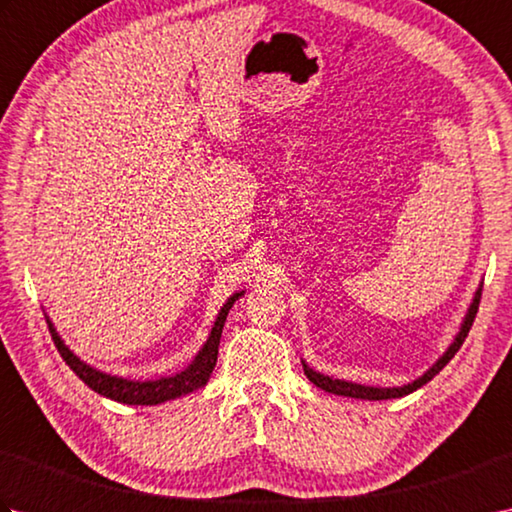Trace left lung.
<instances>
[{
    "instance_id": "left-lung-1",
    "label": "left lung",
    "mask_w": 512,
    "mask_h": 512,
    "mask_svg": "<svg viewBox=\"0 0 512 512\" xmlns=\"http://www.w3.org/2000/svg\"><path fill=\"white\" fill-rule=\"evenodd\" d=\"M480 297H482V284H480V288L475 290V297H473V301H471V306H469V310H466L464 319H462L460 332L455 334V339H453V343L447 347V352H444V354L438 358V361L427 369V372H424L422 376H418L416 380H411V383H407V385H400V387H372V385L352 383V380H341V378L325 376V374L317 372V369H312L306 361H301V363H303V372H306L310 383H314L319 389L328 391V394H336V396L361 398V400H389V398H402V396H407V394H411V391H416V389H420L422 385H427L433 376L440 374V369L451 361V358L455 356V352L460 350L464 339H466V334H469V330H471L473 319H475V314H477V308H480Z\"/></svg>"
}]
</instances>
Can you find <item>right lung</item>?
<instances>
[{
    "label": "right lung",
    "mask_w": 512,
    "mask_h": 512,
    "mask_svg": "<svg viewBox=\"0 0 512 512\" xmlns=\"http://www.w3.org/2000/svg\"><path fill=\"white\" fill-rule=\"evenodd\" d=\"M242 295H244V290H239V292H235V295L228 297L222 310L217 312V319L213 323L209 339H206V343L200 347V352L195 354L193 361L184 367L182 372L171 374V376L151 378V380L114 376V374L101 372V369L92 367L90 363L81 361V358L63 343V339L59 336L57 328H54L50 317H46V321H48V328L52 334V341H54V345H57V350L63 356V361L68 363L72 372L79 376L90 389H94L96 394L112 398L116 402H123V405H160V402L187 396V394H191V391L200 389L209 383V376L213 374V367L217 363V347H220V336L224 330V321L228 317V310L233 308V303Z\"/></svg>",
    "instance_id": "right-lung-1"
}]
</instances>
